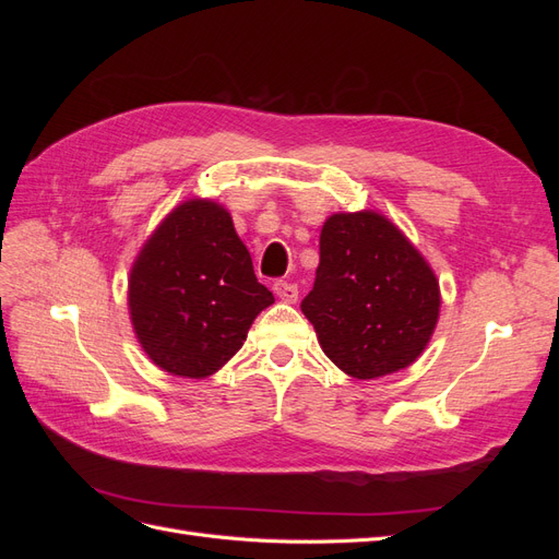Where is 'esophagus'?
<instances>
[{"label": "esophagus", "instance_id": "esophagus-1", "mask_svg": "<svg viewBox=\"0 0 559 559\" xmlns=\"http://www.w3.org/2000/svg\"><path fill=\"white\" fill-rule=\"evenodd\" d=\"M273 292H275V296H277L280 300H284V302H296V300H298V286L292 284V282H284V280L275 282V284H273Z\"/></svg>", "mask_w": 559, "mask_h": 559}]
</instances>
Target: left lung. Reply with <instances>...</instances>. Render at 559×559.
Segmentation results:
<instances>
[{
	"instance_id": "obj_1",
	"label": "left lung",
	"mask_w": 559,
	"mask_h": 559,
	"mask_svg": "<svg viewBox=\"0 0 559 559\" xmlns=\"http://www.w3.org/2000/svg\"><path fill=\"white\" fill-rule=\"evenodd\" d=\"M300 310L326 357L357 380L399 373L427 349L441 286L419 249L376 210L331 214Z\"/></svg>"
}]
</instances>
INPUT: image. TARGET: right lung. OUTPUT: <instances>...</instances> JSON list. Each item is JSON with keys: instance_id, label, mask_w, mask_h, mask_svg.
<instances>
[{"instance_id": "add662e5", "label": "right lung", "mask_w": 559, "mask_h": 559, "mask_svg": "<svg viewBox=\"0 0 559 559\" xmlns=\"http://www.w3.org/2000/svg\"><path fill=\"white\" fill-rule=\"evenodd\" d=\"M275 296L253 275L230 212L183 200L148 235L128 277V312L146 357L177 378L214 376Z\"/></svg>"}]
</instances>
